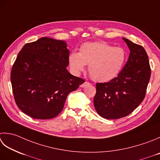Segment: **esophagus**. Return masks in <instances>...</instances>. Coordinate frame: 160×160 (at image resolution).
<instances>
[{
    "label": "esophagus",
    "mask_w": 160,
    "mask_h": 160,
    "mask_svg": "<svg viewBox=\"0 0 160 160\" xmlns=\"http://www.w3.org/2000/svg\"><path fill=\"white\" fill-rule=\"evenodd\" d=\"M90 84H91V83L89 82H84L83 84H81L80 87H82V88H83V87H85L87 86H89V85H90Z\"/></svg>",
    "instance_id": "obj_1"
}]
</instances>
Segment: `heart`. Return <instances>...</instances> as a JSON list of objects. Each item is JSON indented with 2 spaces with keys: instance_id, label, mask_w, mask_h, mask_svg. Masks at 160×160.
<instances>
[{
  "instance_id": "b5f03b06",
  "label": "heart",
  "mask_w": 160,
  "mask_h": 160,
  "mask_svg": "<svg viewBox=\"0 0 160 160\" xmlns=\"http://www.w3.org/2000/svg\"><path fill=\"white\" fill-rule=\"evenodd\" d=\"M126 54L121 47H113L104 42H87L80 46L79 52H72L69 66L79 74L89 65V72L96 82H107L119 73L126 61Z\"/></svg>"
}]
</instances>
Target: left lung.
Here are the masks:
<instances>
[{
	"instance_id": "obj_1",
	"label": "left lung",
	"mask_w": 160,
	"mask_h": 160,
	"mask_svg": "<svg viewBox=\"0 0 160 160\" xmlns=\"http://www.w3.org/2000/svg\"><path fill=\"white\" fill-rule=\"evenodd\" d=\"M130 52L123 69L113 79L96 84L93 99L98 114L107 119L126 117L144 99L151 78V67L145 49L123 38Z\"/></svg>"
}]
</instances>
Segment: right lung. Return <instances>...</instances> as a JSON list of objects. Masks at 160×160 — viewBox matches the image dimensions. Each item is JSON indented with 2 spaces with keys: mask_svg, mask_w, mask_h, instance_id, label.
<instances>
[{
  "mask_svg": "<svg viewBox=\"0 0 160 160\" xmlns=\"http://www.w3.org/2000/svg\"><path fill=\"white\" fill-rule=\"evenodd\" d=\"M67 43L42 37L22 48L11 71L15 102L26 114L50 119L63 109L67 97L84 82L68 71Z\"/></svg>",
  "mask_w": 160,
  "mask_h": 160,
  "instance_id": "right-lung-1",
  "label": "right lung"
}]
</instances>
